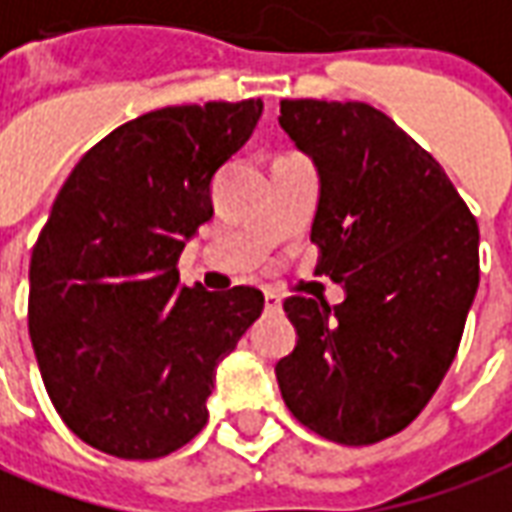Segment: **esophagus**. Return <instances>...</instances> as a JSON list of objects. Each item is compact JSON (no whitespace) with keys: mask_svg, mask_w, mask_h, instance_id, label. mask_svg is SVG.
Returning a JSON list of instances; mask_svg holds the SVG:
<instances>
[{"mask_svg":"<svg viewBox=\"0 0 512 512\" xmlns=\"http://www.w3.org/2000/svg\"><path fill=\"white\" fill-rule=\"evenodd\" d=\"M266 310L268 313H277V310H282V299L277 296V293L266 291Z\"/></svg>","mask_w":512,"mask_h":512,"instance_id":"obj_1","label":"esophagus"}]
</instances>
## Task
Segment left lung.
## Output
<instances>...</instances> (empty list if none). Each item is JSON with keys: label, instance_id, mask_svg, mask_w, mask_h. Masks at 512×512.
Here are the masks:
<instances>
[{"label": "left lung", "instance_id": "8db88e82", "mask_svg": "<svg viewBox=\"0 0 512 512\" xmlns=\"http://www.w3.org/2000/svg\"><path fill=\"white\" fill-rule=\"evenodd\" d=\"M280 127L318 169L316 274L343 302L291 296L296 346L277 363L307 430L391 438L427 407L480 285V227L441 163L366 102L282 99Z\"/></svg>", "mask_w": 512, "mask_h": 512}]
</instances>
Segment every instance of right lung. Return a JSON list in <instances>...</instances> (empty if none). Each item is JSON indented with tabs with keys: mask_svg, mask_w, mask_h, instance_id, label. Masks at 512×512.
<instances>
[{
	"mask_svg": "<svg viewBox=\"0 0 512 512\" xmlns=\"http://www.w3.org/2000/svg\"><path fill=\"white\" fill-rule=\"evenodd\" d=\"M260 99L152 110L88 149L30 260V338L77 438L155 460L205 427L216 366L263 313L249 285H182L185 241L213 216L210 182L257 127Z\"/></svg>",
	"mask_w": 512,
	"mask_h": 512,
	"instance_id": "right-lung-1",
	"label": "right lung"
}]
</instances>
